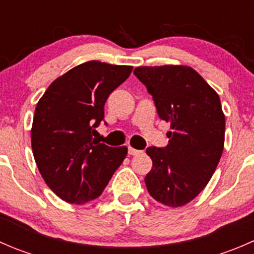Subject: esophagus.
I'll return each mask as SVG.
<instances>
[{"label": "esophagus", "mask_w": 254, "mask_h": 254, "mask_svg": "<svg viewBox=\"0 0 254 254\" xmlns=\"http://www.w3.org/2000/svg\"><path fill=\"white\" fill-rule=\"evenodd\" d=\"M140 152H141V151L136 150V148H134V147H129V155L135 156V155H139Z\"/></svg>", "instance_id": "1"}]
</instances>
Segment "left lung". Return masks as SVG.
<instances>
[{
    "mask_svg": "<svg viewBox=\"0 0 254 254\" xmlns=\"http://www.w3.org/2000/svg\"><path fill=\"white\" fill-rule=\"evenodd\" d=\"M134 73L158 117L171 124L166 147L146 148L152 160L146 188L165 205L183 206L205 188L221 158L225 115L219 94L189 66H141Z\"/></svg>",
    "mask_w": 254,
    "mask_h": 254,
    "instance_id": "1",
    "label": "left lung"
}]
</instances>
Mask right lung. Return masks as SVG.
I'll list each match as a JSON object with an SVG mask.
<instances>
[{"label": "right lung", "mask_w": 254, "mask_h": 254, "mask_svg": "<svg viewBox=\"0 0 254 254\" xmlns=\"http://www.w3.org/2000/svg\"><path fill=\"white\" fill-rule=\"evenodd\" d=\"M132 66L87 61L58 77L39 99L32 127L38 170L60 199L81 204L97 199L127 155L93 137L109 94Z\"/></svg>", "instance_id": "right-lung-1"}]
</instances>
